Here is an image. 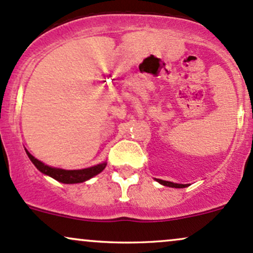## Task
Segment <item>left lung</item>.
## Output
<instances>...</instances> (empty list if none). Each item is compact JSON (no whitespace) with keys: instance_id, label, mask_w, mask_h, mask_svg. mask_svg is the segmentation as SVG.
Listing matches in <instances>:
<instances>
[{"instance_id":"1","label":"left lung","mask_w":253,"mask_h":253,"mask_svg":"<svg viewBox=\"0 0 253 253\" xmlns=\"http://www.w3.org/2000/svg\"><path fill=\"white\" fill-rule=\"evenodd\" d=\"M158 183H160L161 185L164 186H169V188H177V189H183L188 186V184H177L173 183V181H167V180H161V179H155Z\"/></svg>"}]
</instances>
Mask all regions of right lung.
Instances as JSON below:
<instances>
[{
	"label": "right lung",
	"instance_id": "obj_1",
	"mask_svg": "<svg viewBox=\"0 0 253 253\" xmlns=\"http://www.w3.org/2000/svg\"><path fill=\"white\" fill-rule=\"evenodd\" d=\"M26 150L27 157L30 158V160L32 161V164L37 167V169H39L42 174L49 175V177L53 178L59 183L63 184H78V183H84V181L90 179L94 175L99 174L103 169L106 167L107 163L104 161V163L95 165V166L92 167H87V169H57V167H51L45 165L44 163H42L41 160L36 159L31 154L30 152Z\"/></svg>",
	"mask_w": 253,
	"mask_h": 253
}]
</instances>
